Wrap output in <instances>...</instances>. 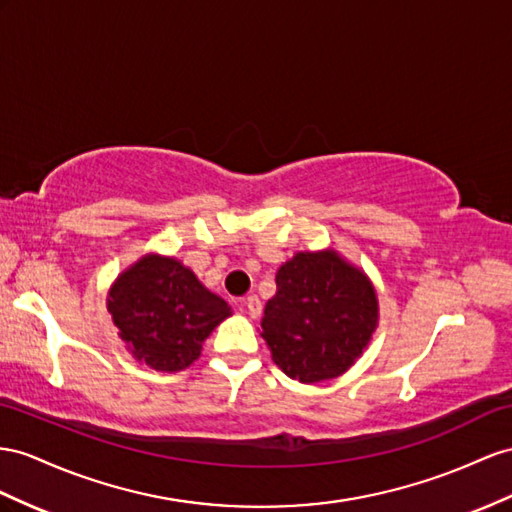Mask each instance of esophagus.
Wrapping results in <instances>:
<instances>
[{"label":"esophagus","mask_w":512,"mask_h":512,"mask_svg":"<svg viewBox=\"0 0 512 512\" xmlns=\"http://www.w3.org/2000/svg\"><path fill=\"white\" fill-rule=\"evenodd\" d=\"M246 311H248V316H251V318H259L261 300L257 296H248L246 298Z\"/></svg>","instance_id":"1"}]
</instances>
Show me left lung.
<instances>
[{"mask_svg": "<svg viewBox=\"0 0 512 512\" xmlns=\"http://www.w3.org/2000/svg\"><path fill=\"white\" fill-rule=\"evenodd\" d=\"M378 324L372 281L333 248L296 253L277 272V294L264 309L261 337L272 361L300 383L342 376Z\"/></svg>", "mask_w": 512, "mask_h": 512, "instance_id": "left-lung-1", "label": "left lung"}]
</instances>
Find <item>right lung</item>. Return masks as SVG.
<instances>
[{"label":"right lung","instance_id":"right-lung-1","mask_svg":"<svg viewBox=\"0 0 512 512\" xmlns=\"http://www.w3.org/2000/svg\"><path fill=\"white\" fill-rule=\"evenodd\" d=\"M108 311L131 355L157 372L186 370L209 333L231 316V307L190 268L153 253L119 274Z\"/></svg>","mask_w":512,"mask_h":512}]
</instances>
